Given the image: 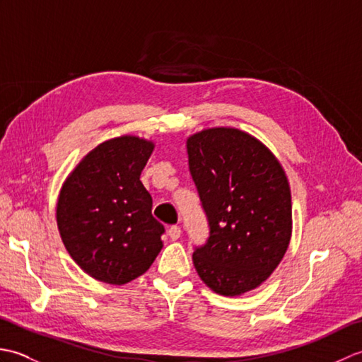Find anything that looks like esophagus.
<instances>
[{"label":"esophagus","instance_id":"esophagus-1","mask_svg":"<svg viewBox=\"0 0 362 362\" xmlns=\"http://www.w3.org/2000/svg\"><path fill=\"white\" fill-rule=\"evenodd\" d=\"M168 235H169V238H171L173 241L179 240L180 235H182V228H180L179 226H173V227H169V230H168Z\"/></svg>","mask_w":362,"mask_h":362}]
</instances>
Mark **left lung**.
Listing matches in <instances>:
<instances>
[{"label": "left lung", "instance_id": "obj_1", "mask_svg": "<svg viewBox=\"0 0 362 362\" xmlns=\"http://www.w3.org/2000/svg\"><path fill=\"white\" fill-rule=\"evenodd\" d=\"M187 151L210 226L194 267L216 294L241 296L263 284L288 250V177L263 143L235 127L204 129L188 136Z\"/></svg>", "mask_w": 362, "mask_h": 362}]
</instances>
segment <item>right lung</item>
<instances>
[{
    "mask_svg": "<svg viewBox=\"0 0 362 362\" xmlns=\"http://www.w3.org/2000/svg\"><path fill=\"white\" fill-rule=\"evenodd\" d=\"M153 148L134 135L107 140L79 161L60 189V238L76 264L95 280L132 281L163 247L165 227L152 216V197L140 180Z\"/></svg>",
    "mask_w": 362,
    "mask_h": 362,
    "instance_id": "right-lung-1",
    "label": "right lung"
}]
</instances>
